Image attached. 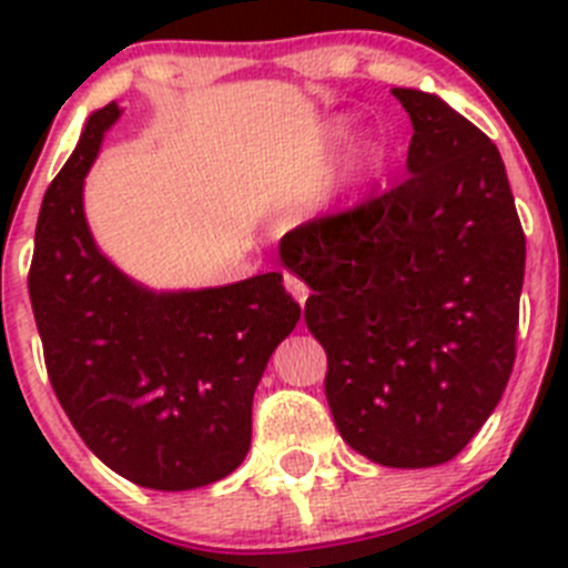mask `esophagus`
I'll list each match as a JSON object with an SVG mask.
<instances>
[{
    "label": "esophagus",
    "mask_w": 568,
    "mask_h": 568,
    "mask_svg": "<svg viewBox=\"0 0 568 568\" xmlns=\"http://www.w3.org/2000/svg\"><path fill=\"white\" fill-rule=\"evenodd\" d=\"M284 287H287V293L293 295L295 301H298L301 307H304V304H307L310 290H307V284H304V281L295 278V275H290V273H284Z\"/></svg>",
    "instance_id": "esophagus-1"
}]
</instances>
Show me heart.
<instances>
[{
	"instance_id": "b5f03b06",
	"label": "heart",
	"mask_w": 568,
	"mask_h": 568,
	"mask_svg": "<svg viewBox=\"0 0 568 568\" xmlns=\"http://www.w3.org/2000/svg\"><path fill=\"white\" fill-rule=\"evenodd\" d=\"M344 133H346V124L344 122L335 124V128H333V139H341V135H344Z\"/></svg>"
}]
</instances>
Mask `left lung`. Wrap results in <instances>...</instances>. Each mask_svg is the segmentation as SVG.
<instances>
[{
    "instance_id": "obj_1",
    "label": "left lung",
    "mask_w": 568,
    "mask_h": 568,
    "mask_svg": "<svg viewBox=\"0 0 568 568\" xmlns=\"http://www.w3.org/2000/svg\"><path fill=\"white\" fill-rule=\"evenodd\" d=\"M393 97L413 122L409 175L290 230L281 261L313 290L304 318L341 438L424 469L453 460L509 384L526 239L489 135L433 93Z\"/></svg>"
}]
</instances>
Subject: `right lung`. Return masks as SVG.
I'll return each mask as SVG.
<instances>
[{"mask_svg": "<svg viewBox=\"0 0 568 568\" xmlns=\"http://www.w3.org/2000/svg\"><path fill=\"white\" fill-rule=\"evenodd\" d=\"M119 104L97 110L44 193L28 293L50 384L102 464L148 489L227 478L253 438V393L301 318L281 273L153 293L99 253L82 187Z\"/></svg>", "mask_w": 568, "mask_h": 568, "instance_id": "add662e5", "label": "right lung"}]
</instances>
